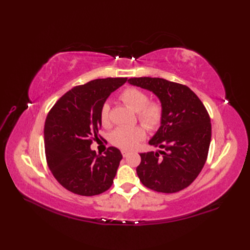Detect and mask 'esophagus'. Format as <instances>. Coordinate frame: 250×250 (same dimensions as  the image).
<instances>
[{"label":"esophagus","instance_id":"34e87169","mask_svg":"<svg viewBox=\"0 0 250 250\" xmlns=\"http://www.w3.org/2000/svg\"><path fill=\"white\" fill-rule=\"evenodd\" d=\"M130 152L129 151H127V150H122V155L124 156V157H126L128 154H129Z\"/></svg>","mask_w":250,"mask_h":250}]
</instances>
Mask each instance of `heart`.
I'll list each match as a JSON object with an SVG mask.
<instances>
[{"label": "heart", "mask_w": 250, "mask_h": 250, "mask_svg": "<svg viewBox=\"0 0 250 250\" xmlns=\"http://www.w3.org/2000/svg\"><path fill=\"white\" fill-rule=\"evenodd\" d=\"M126 105L133 111L138 112V118L143 125L150 130H155L161 126L163 121V107L158 102H149L148 95L143 90L129 87L123 90L120 96ZM100 120L103 126L110 125V106L108 103H104L100 110ZM146 137L145 128L143 126L119 127L110 134V142L113 145L130 150Z\"/></svg>", "instance_id": "1"}]
</instances>
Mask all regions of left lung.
I'll return each mask as SVG.
<instances>
[{
  "instance_id": "8db88e82",
  "label": "left lung",
  "mask_w": 250,
  "mask_h": 250,
  "mask_svg": "<svg viewBox=\"0 0 250 250\" xmlns=\"http://www.w3.org/2000/svg\"><path fill=\"white\" fill-rule=\"evenodd\" d=\"M128 83L152 92L161 101L163 121L149 144L165 149L141 153L137 173L151 190L175 193L190 186L207 162L211 138L208 110L187 85L163 78H130Z\"/></svg>"
}]
</instances>
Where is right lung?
<instances>
[{"label":"right lung","mask_w":250,"mask_h":250,"mask_svg":"<svg viewBox=\"0 0 250 250\" xmlns=\"http://www.w3.org/2000/svg\"><path fill=\"white\" fill-rule=\"evenodd\" d=\"M127 78L95 79L73 87L55 103L44 123V151L52 174L66 190L94 196L111 187L122 154L109 147L104 155L90 149L101 127L100 110Z\"/></svg>","instance_id":"right-lung-1"}]
</instances>
